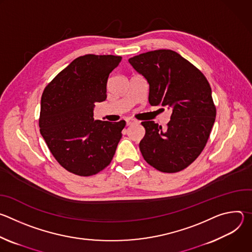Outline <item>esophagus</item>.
<instances>
[{
    "label": "esophagus",
    "mask_w": 252,
    "mask_h": 252,
    "mask_svg": "<svg viewBox=\"0 0 252 252\" xmlns=\"http://www.w3.org/2000/svg\"><path fill=\"white\" fill-rule=\"evenodd\" d=\"M126 126H131V125L135 124V121L132 119H126Z\"/></svg>",
    "instance_id": "34e87169"
}]
</instances>
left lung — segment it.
Listing matches in <instances>:
<instances>
[{
    "instance_id": "left-lung-1",
    "label": "left lung",
    "mask_w": 252,
    "mask_h": 252,
    "mask_svg": "<svg viewBox=\"0 0 252 252\" xmlns=\"http://www.w3.org/2000/svg\"><path fill=\"white\" fill-rule=\"evenodd\" d=\"M150 85L151 105L171 111L165 129L154 121L142 122L146 134L139 150L159 171L188 167L203 151L217 116L211 88L201 71L171 50L143 53L128 60Z\"/></svg>"
}]
</instances>
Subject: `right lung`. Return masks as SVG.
I'll list each match as a JSON object with an SVG mask.
<instances>
[{"mask_svg": "<svg viewBox=\"0 0 252 252\" xmlns=\"http://www.w3.org/2000/svg\"><path fill=\"white\" fill-rule=\"evenodd\" d=\"M121 61L112 55L79 57L43 93L41 134L57 161L71 173L94 175L115 156L126 122L94 121V107L105 100L107 79Z\"/></svg>", "mask_w": 252, "mask_h": 252, "instance_id": "add662e5", "label": "right lung"}]
</instances>
